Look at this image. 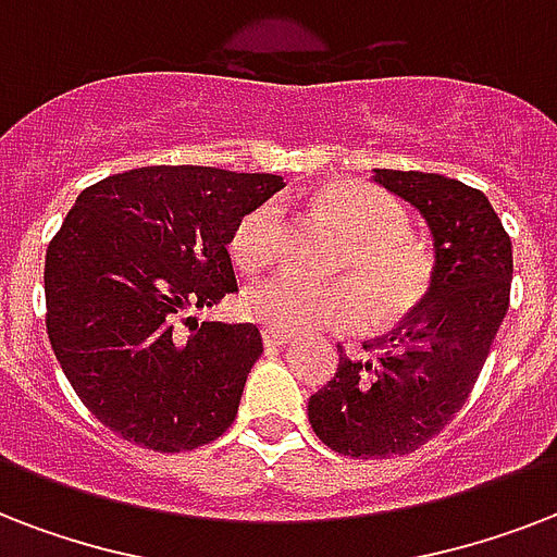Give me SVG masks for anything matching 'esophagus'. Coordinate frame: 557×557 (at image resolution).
Listing matches in <instances>:
<instances>
[{
    "mask_svg": "<svg viewBox=\"0 0 557 557\" xmlns=\"http://www.w3.org/2000/svg\"><path fill=\"white\" fill-rule=\"evenodd\" d=\"M288 335L286 332H274V330H262V344L269 349H277V347H286L288 344Z\"/></svg>",
    "mask_w": 557,
    "mask_h": 557,
    "instance_id": "1",
    "label": "esophagus"
}]
</instances>
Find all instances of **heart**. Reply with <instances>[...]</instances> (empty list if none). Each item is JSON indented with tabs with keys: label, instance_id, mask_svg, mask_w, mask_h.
I'll use <instances>...</instances> for the list:
<instances>
[{
	"label": "heart",
	"instance_id": "b5f03b06",
	"mask_svg": "<svg viewBox=\"0 0 557 557\" xmlns=\"http://www.w3.org/2000/svg\"><path fill=\"white\" fill-rule=\"evenodd\" d=\"M318 208L347 236L338 269L352 274L370 297L379 318H393L422 297L428 265L422 251L405 236V213L387 193L370 185L323 187ZM283 243V210L277 201L251 208L231 234L236 265L257 271L269 265ZM251 321L274 332H309L323 326H356L364 321V297L349 280L309 283L288 271L257 280L243 297Z\"/></svg>",
	"mask_w": 557,
	"mask_h": 557
}]
</instances>
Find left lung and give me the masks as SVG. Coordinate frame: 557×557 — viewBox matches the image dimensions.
Returning a JSON list of instances; mask_svg holds the SVG:
<instances>
[{
  "label": "left lung",
  "instance_id": "left-lung-1",
  "mask_svg": "<svg viewBox=\"0 0 557 557\" xmlns=\"http://www.w3.org/2000/svg\"><path fill=\"white\" fill-rule=\"evenodd\" d=\"M372 182L422 213L433 271L405 323L367 356L341 349L335 379L309 398L318 440L356 459L413 454L462 410L511 292V239L485 193L419 170H375Z\"/></svg>",
  "mask_w": 557,
  "mask_h": 557
}]
</instances>
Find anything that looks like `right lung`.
<instances>
[{"label": "right lung", "instance_id": "add662e5", "mask_svg": "<svg viewBox=\"0 0 557 557\" xmlns=\"http://www.w3.org/2000/svg\"><path fill=\"white\" fill-rule=\"evenodd\" d=\"M280 187L269 173L161 164L77 196L46 253V330L109 431L178 454L231 428L260 330L190 312L236 292L231 234Z\"/></svg>", "mask_w": 557, "mask_h": 557}]
</instances>
